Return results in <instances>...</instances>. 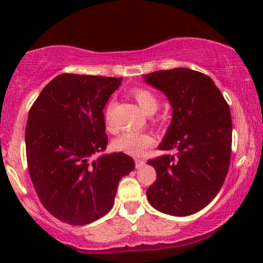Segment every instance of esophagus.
Masks as SVG:
<instances>
[{
    "mask_svg": "<svg viewBox=\"0 0 263 263\" xmlns=\"http://www.w3.org/2000/svg\"><path fill=\"white\" fill-rule=\"evenodd\" d=\"M135 163H136V168H137V170H140V168H142L144 165V162L142 161V159H136Z\"/></svg>",
    "mask_w": 263,
    "mask_h": 263,
    "instance_id": "obj_1",
    "label": "esophagus"
}]
</instances>
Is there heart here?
Here are the masks:
<instances>
[{"instance_id": "1", "label": "heart", "mask_w": 263, "mask_h": 263, "mask_svg": "<svg viewBox=\"0 0 263 263\" xmlns=\"http://www.w3.org/2000/svg\"><path fill=\"white\" fill-rule=\"evenodd\" d=\"M135 100L146 114H153L158 108V99L149 90L137 87L132 91ZM105 120H110V108L105 112ZM155 138L149 134H140V132H123L112 142V147L117 152L125 153L129 156H141L147 148L153 146Z\"/></svg>"}]
</instances>
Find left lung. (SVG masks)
Masks as SVG:
<instances>
[{"mask_svg": "<svg viewBox=\"0 0 263 263\" xmlns=\"http://www.w3.org/2000/svg\"><path fill=\"white\" fill-rule=\"evenodd\" d=\"M143 79L170 100L172 121L158 149L176 152L148 161L157 179L147 189V199L168 215H192L218 195L228 174L230 108L215 83L192 69L158 70Z\"/></svg>", "mask_w": 263, "mask_h": 263, "instance_id": "8db88e82", "label": "left lung"}]
</instances>
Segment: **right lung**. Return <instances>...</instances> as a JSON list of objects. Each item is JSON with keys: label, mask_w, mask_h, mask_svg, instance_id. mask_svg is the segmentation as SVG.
I'll use <instances>...</instances> for the list:
<instances>
[{"label": "right lung", "mask_w": 263, "mask_h": 263, "mask_svg": "<svg viewBox=\"0 0 263 263\" xmlns=\"http://www.w3.org/2000/svg\"><path fill=\"white\" fill-rule=\"evenodd\" d=\"M122 78L60 74L32 105L26 126L29 176L43 206L63 222L86 225L112 208L120 179L135 170L106 149L105 105Z\"/></svg>", "instance_id": "obj_1"}]
</instances>
